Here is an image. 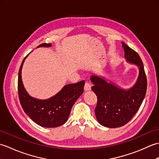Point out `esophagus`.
Listing matches in <instances>:
<instances>
[{
    "mask_svg": "<svg viewBox=\"0 0 159 159\" xmlns=\"http://www.w3.org/2000/svg\"><path fill=\"white\" fill-rule=\"evenodd\" d=\"M84 90H85V92H87V91L91 90V85L88 82H85V86H84Z\"/></svg>",
    "mask_w": 159,
    "mask_h": 159,
    "instance_id": "34e87169",
    "label": "esophagus"
}]
</instances>
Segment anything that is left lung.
<instances>
[{"mask_svg":"<svg viewBox=\"0 0 159 159\" xmlns=\"http://www.w3.org/2000/svg\"><path fill=\"white\" fill-rule=\"evenodd\" d=\"M121 43L126 61L139 67V76L134 86L125 90L111 82L108 83L102 77L91 76L93 84L92 89L98 98L96 117L101 125L108 128H118L126 124L139 110L147 90L146 75L139 55L124 42Z\"/></svg>","mask_w":159,"mask_h":159,"instance_id":"8db88e82","label":"left lung"}]
</instances>
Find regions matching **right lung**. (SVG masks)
Instances as JSON below:
<instances>
[{"mask_svg": "<svg viewBox=\"0 0 159 159\" xmlns=\"http://www.w3.org/2000/svg\"><path fill=\"white\" fill-rule=\"evenodd\" d=\"M51 43H43L38 46L50 47ZM26 55L20 66L18 72V89L19 100L23 110L31 119L39 126L55 128L65 124L74 102L83 93L85 81L69 84L55 96L46 100H39L29 95L23 85L21 72Z\"/></svg>", "mask_w": 159, "mask_h": 159, "instance_id": "add662e5", "label": "right lung"}]
</instances>
